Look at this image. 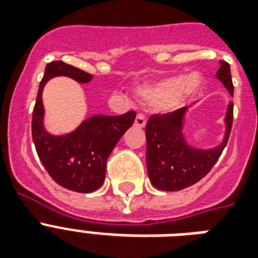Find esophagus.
<instances>
[{
	"label": "esophagus",
	"instance_id": "1",
	"mask_svg": "<svg viewBox=\"0 0 258 258\" xmlns=\"http://www.w3.org/2000/svg\"><path fill=\"white\" fill-rule=\"evenodd\" d=\"M134 124H135V127H138V128H143L146 125V117L139 113V115H137V117H135V123H134Z\"/></svg>",
	"mask_w": 258,
	"mask_h": 258
}]
</instances>
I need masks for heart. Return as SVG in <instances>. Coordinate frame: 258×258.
<instances>
[{
	"instance_id": "1",
	"label": "heart",
	"mask_w": 258,
	"mask_h": 258,
	"mask_svg": "<svg viewBox=\"0 0 258 258\" xmlns=\"http://www.w3.org/2000/svg\"><path fill=\"white\" fill-rule=\"evenodd\" d=\"M204 86V78L200 74H176L161 82L143 86L138 89V96L142 103L150 107H162L174 109L186 99L192 96Z\"/></svg>"
}]
</instances>
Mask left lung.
<instances>
[{
  "mask_svg": "<svg viewBox=\"0 0 258 258\" xmlns=\"http://www.w3.org/2000/svg\"><path fill=\"white\" fill-rule=\"evenodd\" d=\"M216 76L233 95L234 87L228 62L221 61ZM186 111L183 107L172 112L157 113L150 116L146 124L147 172L151 184L159 190L178 191L197 183L216 165L228 143L233 124V103H229L225 116L224 141L209 150L192 147L184 139L182 130Z\"/></svg>",
  "mask_w": 258,
  "mask_h": 258,
  "instance_id": "8db88e82",
  "label": "left lung"
}]
</instances>
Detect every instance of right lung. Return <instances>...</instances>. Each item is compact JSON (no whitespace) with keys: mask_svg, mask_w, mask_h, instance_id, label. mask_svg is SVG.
<instances>
[{"mask_svg":"<svg viewBox=\"0 0 258 258\" xmlns=\"http://www.w3.org/2000/svg\"><path fill=\"white\" fill-rule=\"evenodd\" d=\"M68 76L78 83H89V75L62 61L49 62L38 87L32 116V137L40 161L52 179L62 187L78 192H91L100 187L105 178V165L121 135L133 125L137 113L120 116L95 115L66 135H52L44 127L42 89L48 80Z\"/></svg>","mask_w":258,"mask_h":258,"instance_id":"1","label":"right lung"}]
</instances>
